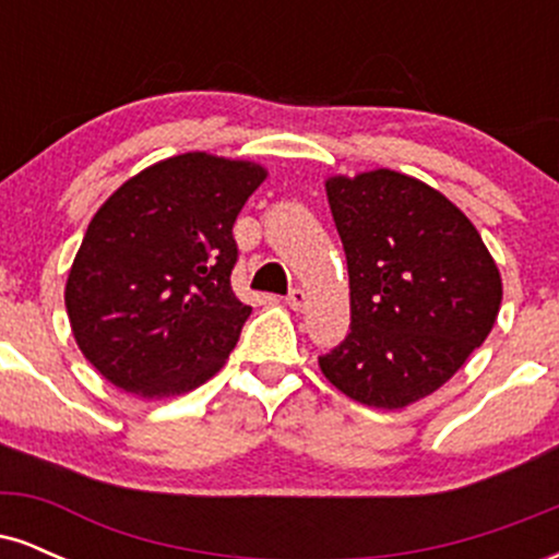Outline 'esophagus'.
<instances>
[{"mask_svg":"<svg viewBox=\"0 0 559 559\" xmlns=\"http://www.w3.org/2000/svg\"><path fill=\"white\" fill-rule=\"evenodd\" d=\"M286 305L292 307V310H305L307 307V292L305 288H292V292H288V297H286Z\"/></svg>","mask_w":559,"mask_h":559,"instance_id":"obj_1","label":"esophagus"}]
</instances>
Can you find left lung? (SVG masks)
I'll return each instance as SVG.
<instances>
[{
    "mask_svg": "<svg viewBox=\"0 0 559 559\" xmlns=\"http://www.w3.org/2000/svg\"><path fill=\"white\" fill-rule=\"evenodd\" d=\"M349 271L352 323L320 355L338 391L400 409L433 394L486 342L502 278L484 239L418 178L370 170L325 181Z\"/></svg>",
    "mask_w": 559,
    "mask_h": 559,
    "instance_id": "8db88e82",
    "label": "left lung"
}]
</instances>
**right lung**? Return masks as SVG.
Here are the masks:
<instances>
[{"label":"right lung","mask_w":559,"mask_h":559,"mask_svg":"<svg viewBox=\"0 0 559 559\" xmlns=\"http://www.w3.org/2000/svg\"><path fill=\"white\" fill-rule=\"evenodd\" d=\"M265 181L254 163L189 152L141 170L96 210L66 307L83 357L128 394L202 386L239 342L236 215Z\"/></svg>","instance_id":"obj_1"}]
</instances>
